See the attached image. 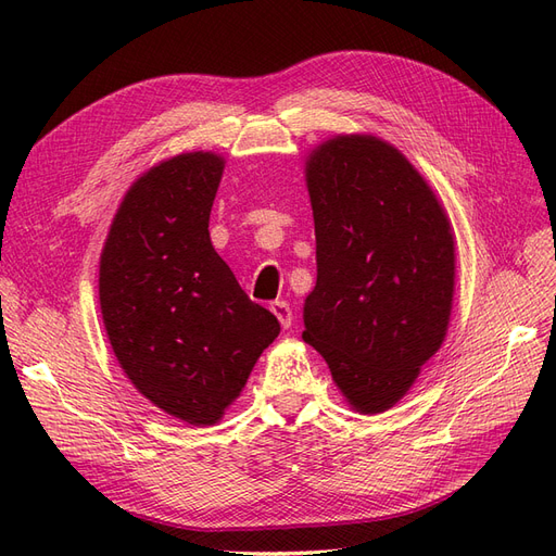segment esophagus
Segmentation results:
<instances>
[{
	"instance_id": "esophagus-1",
	"label": "esophagus",
	"mask_w": 556,
	"mask_h": 556,
	"mask_svg": "<svg viewBox=\"0 0 556 556\" xmlns=\"http://www.w3.org/2000/svg\"><path fill=\"white\" fill-rule=\"evenodd\" d=\"M270 312L277 316V320H279V325L283 327V330H289L291 323H293V312H291L289 302H283V300L273 302V304H270Z\"/></svg>"
}]
</instances>
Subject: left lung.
I'll use <instances>...</instances> for the list:
<instances>
[{
  "label": "left lung",
  "mask_w": 556,
  "mask_h": 556,
  "mask_svg": "<svg viewBox=\"0 0 556 556\" xmlns=\"http://www.w3.org/2000/svg\"><path fill=\"white\" fill-rule=\"evenodd\" d=\"M316 289L302 339L359 415L394 407L446 337L456 242L433 188L392 143L337 135L304 162Z\"/></svg>",
  "instance_id": "1"
}]
</instances>
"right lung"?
<instances>
[{"label": "right lung", "instance_id": "right-lung-1", "mask_svg": "<svg viewBox=\"0 0 556 556\" xmlns=\"http://www.w3.org/2000/svg\"><path fill=\"white\" fill-rule=\"evenodd\" d=\"M224 172L213 151L143 172L100 254L98 298L112 351L162 413L213 426L242 392L279 320L240 289L208 233Z\"/></svg>", "mask_w": 556, "mask_h": 556}]
</instances>
